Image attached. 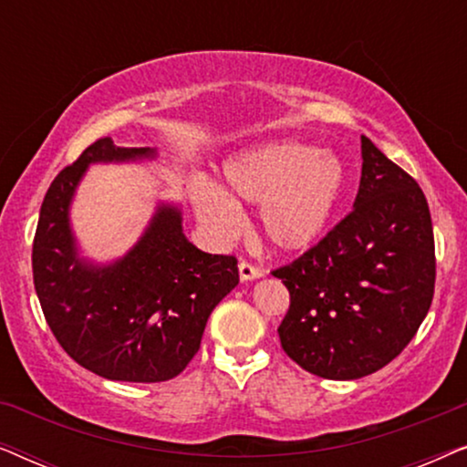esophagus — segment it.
Wrapping results in <instances>:
<instances>
[{"mask_svg": "<svg viewBox=\"0 0 467 467\" xmlns=\"http://www.w3.org/2000/svg\"><path fill=\"white\" fill-rule=\"evenodd\" d=\"M238 270H240V278L244 280V283H246V280H254V278L264 276V270H261V267H257V265L248 264V261H240Z\"/></svg>", "mask_w": 467, "mask_h": 467, "instance_id": "esophagus-1", "label": "esophagus"}]
</instances>
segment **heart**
Here are the masks:
<instances>
[{"instance_id":"b5f03b06","label":"heart","mask_w":467,"mask_h":467,"mask_svg":"<svg viewBox=\"0 0 467 467\" xmlns=\"http://www.w3.org/2000/svg\"><path fill=\"white\" fill-rule=\"evenodd\" d=\"M223 174L235 202L261 203V234L283 253L306 251L323 238L347 182L340 157L296 140L242 152L229 159ZM193 203L214 234L232 235L240 229L238 206L213 184H195Z\"/></svg>"}]
</instances>
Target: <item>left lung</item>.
Returning <instances> with one entry per match:
<instances>
[{"instance_id":"8db88e82","label":"left lung","mask_w":467,"mask_h":467,"mask_svg":"<svg viewBox=\"0 0 467 467\" xmlns=\"http://www.w3.org/2000/svg\"><path fill=\"white\" fill-rule=\"evenodd\" d=\"M361 159L353 210L272 272L291 296L278 327L285 353L329 380L361 379L393 361L427 317L436 285L423 191L366 136Z\"/></svg>"}]
</instances>
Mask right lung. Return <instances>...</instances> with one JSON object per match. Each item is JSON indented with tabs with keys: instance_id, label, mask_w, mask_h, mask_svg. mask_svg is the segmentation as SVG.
Returning a JSON list of instances; mask_svg holds the SVG:
<instances>
[{
	"instance_id": "right-lung-1",
	"label": "right lung",
	"mask_w": 467,
	"mask_h": 467,
	"mask_svg": "<svg viewBox=\"0 0 467 467\" xmlns=\"http://www.w3.org/2000/svg\"><path fill=\"white\" fill-rule=\"evenodd\" d=\"M155 157L95 140L44 195L31 267L44 318L63 350L93 374L123 382H163L200 350L214 306L238 285V259L210 254L182 234L181 210L159 206L123 259L93 265L76 253L69 202L88 163Z\"/></svg>"
}]
</instances>
